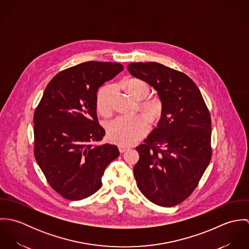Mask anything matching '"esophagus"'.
Masks as SVG:
<instances>
[{"label": "esophagus", "instance_id": "esophagus-1", "mask_svg": "<svg viewBox=\"0 0 249 249\" xmlns=\"http://www.w3.org/2000/svg\"><path fill=\"white\" fill-rule=\"evenodd\" d=\"M118 147H119V150H120L121 153H123V152H124V151H126V150L129 149L128 146H125V145H123V144H119Z\"/></svg>", "mask_w": 249, "mask_h": 249}]
</instances>
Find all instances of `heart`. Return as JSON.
<instances>
[{"label": "heart", "instance_id": "heart-1", "mask_svg": "<svg viewBox=\"0 0 249 249\" xmlns=\"http://www.w3.org/2000/svg\"><path fill=\"white\" fill-rule=\"evenodd\" d=\"M128 92L137 100L149 94V85L142 79L131 78L125 83ZM115 86L107 84L104 86L97 96V108L105 116L113 112V95ZM142 110L153 121L159 120L164 112V102L159 96L148 97L140 104ZM150 122L144 114L122 115L107 124V137L111 142L119 144H131L142 138L149 130Z\"/></svg>", "mask_w": 249, "mask_h": 249}]
</instances>
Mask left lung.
Segmentation results:
<instances>
[{
    "mask_svg": "<svg viewBox=\"0 0 249 249\" xmlns=\"http://www.w3.org/2000/svg\"><path fill=\"white\" fill-rule=\"evenodd\" d=\"M127 68L153 86L165 106L157 127L136 147L140 159L134 178L149 201L176 206L192 195L211 161L210 111L184 72L156 62H133Z\"/></svg>",
    "mask_w": 249,
    "mask_h": 249,
    "instance_id": "obj_1",
    "label": "left lung"
}]
</instances>
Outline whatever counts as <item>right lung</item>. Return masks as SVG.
<instances>
[{"instance_id": "add662e5", "label": "right lung", "mask_w": 249, "mask_h": 249, "mask_svg": "<svg viewBox=\"0 0 249 249\" xmlns=\"http://www.w3.org/2000/svg\"><path fill=\"white\" fill-rule=\"evenodd\" d=\"M124 70L119 63L88 61L58 72L36 108L35 157L50 186L68 200L86 198L103 186L107 166L120 155L106 143L97 116V92Z\"/></svg>"}]
</instances>
